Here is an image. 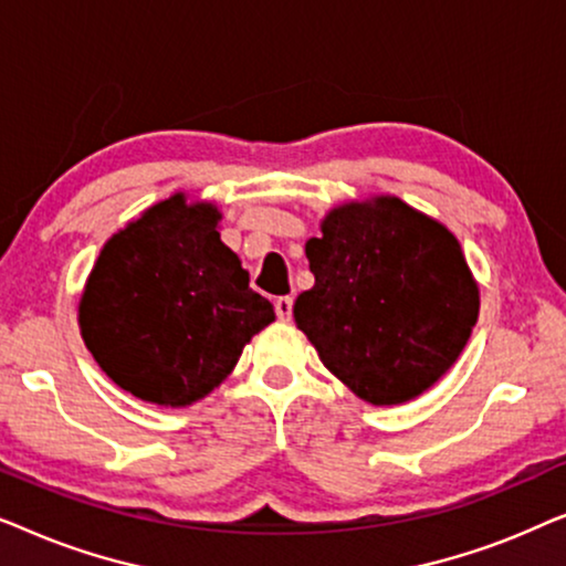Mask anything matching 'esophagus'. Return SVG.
Segmentation results:
<instances>
[{
    "mask_svg": "<svg viewBox=\"0 0 566 566\" xmlns=\"http://www.w3.org/2000/svg\"><path fill=\"white\" fill-rule=\"evenodd\" d=\"M275 314L281 322H289L293 314V298L291 296H281L275 301Z\"/></svg>",
    "mask_w": 566,
    "mask_h": 566,
    "instance_id": "esophagus-1",
    "label": "esophagus"
}]
</instances>
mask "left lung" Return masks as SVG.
I'll return each instance as SVG.
<instances>
[{
  "label": "left lung",
  "instance_id": "1",
  "mask_svg": "<svg viewBox=\"0 0 566 566\" xmlns=\"http://www.w3.org/2000/svg\"><path fill=\"white\" fill-rule=\"evenodd\" d=\"M314 289L293 319L355 397L405 405L453 366L479 316L459 239L405 200L332 208L306 242Z\"/></svg>",
  "mask_w": 566,
  "mask_h": 566
}]
</instances>
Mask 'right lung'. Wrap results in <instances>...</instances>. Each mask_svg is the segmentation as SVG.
I'll return each instance as SVG.
<instances>
[{"mask_svg": "<svg viewBox=\"0 0 566 566\" xmlns=\"http://www.w3.org/2000/svg\"><path fill=\"white\" fill-rule=\"evenodd\" d=\"M219 208L161 200L107 239L80 301L82 339L120 389L188 407L275 322L273 304L219 234Z\"/></svg>", "mask_w": 566, "mask_h": 566, "instance_id": "right-lung-1", "label": "right lung"}]
</instances>
